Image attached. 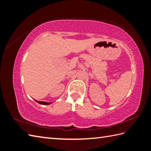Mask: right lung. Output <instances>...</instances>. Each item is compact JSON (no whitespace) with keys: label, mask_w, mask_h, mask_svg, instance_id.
<instances>
[{"label":"right lung","mask_w":151,"mask_h":151,"mask_svg":"<svg viewBox=\"0 0 151 151\" xmlns=\"http://www.w3.org/2000/svg\"><path fill=\"white\" fill-rule=\"evenodd\" d=\"M37 103H39L40 104H42V105H49V104H51V103H49V102H39V101H37L35 100Z\"/></svg>","instance_id":"obj_1"}]
</instances>
